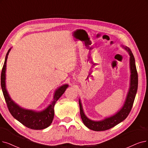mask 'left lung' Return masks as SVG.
<instances>
[{
	"instance_id": "8db88e82",
	"label": "left lung",
	"mask_w": 148,
	"mask_h": 148,
	"mask_svg": "<svg viewBox=\"0 0 148 148\" xmlns=\"http://www.w3.org/2000/svg\"><path fill=\"white\" fill-rule=\"evenodd\" d=\"M121 47L124 48L129 53L130 56V86L127 92L126 98L123 106L120 110L111 116L105 118L100 121H94L88 119L83 110L82 105L79 99L80 113L82 120L84 125L89 129L95 131H102L110 130L115 125L123 121L129 115L138 88V74L136 66V62L133 54L131 49L126 46L121 45Z\"/></svg>"
}]
</instances>
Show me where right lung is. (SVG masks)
<instances>
[{"label": "right lung", "mask_w": 148, "mask_h": 148, "mask_svg": "<svg viewBox=\"0 0 148 148\" xmlns=\"http://www.w3.org/2000/svg\"><path fill=\"white\" fill-rule=\"evenodd\" d=\"M11 49V48L9 49L8 53H6L1 73V88L8 110L12 117L26 127L36 130L45 129L49 126L53 122L54 116V105L56 101L65 92V90L68 87V85H63L56 89L53 101L47 108L42 111H36L32 110H28V109H25L18 105L11 99L7 91V89L6 88L5 71L6 61H7L8 56Z\"/></svg>", "instance_id": "add662e5"}]
</instances>
